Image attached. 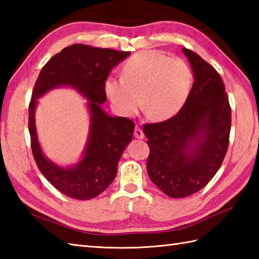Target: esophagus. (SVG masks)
<instances>
[{
	"instance_id": "obj_1",
	"label": "esophagus",
	"mask_w": 259,
	"mask_h": 259,
	"mask_svg": "<svg viewBox=\"0 0 259 259\" xmlns=\"http://www.w3.org/2000/svg\"><path fill=\"white\" fill-rule=\"evenodd\" d=\"M135 137L136 138H138V139H144L145 138V134H144V131H142L139 126H136L135 128Z\"/></svg>"
}]
</instances>
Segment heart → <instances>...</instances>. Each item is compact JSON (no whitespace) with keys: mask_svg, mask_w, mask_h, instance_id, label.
Returning a JSON list of instances; mask_svg holds the SVG:
<instances>
[{"mask_svg":"<svg viewBox=\"0 0 259 259\" xmlns=\"http://www.w3.org/2000/svg\"><path fill=\"white\" fill-rule=\"evenodd\" d=\"M191 83V71L184 60L148 50L126 60L122 78L110 76L104 90L113 108L124 117L136 114L144 100L145 111L163 121L175 117L184 107Z\"/></svg>","mask_w":259,"mask_h":259,"instance_id":"1","label":"heart"}]
</instances>
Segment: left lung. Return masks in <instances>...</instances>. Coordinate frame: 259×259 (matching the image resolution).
<instances>
[{"instance_id": "obj_1", "label": "left lung", "mask_w": 259, "mask_h": 259, "mask_svg": "<svg viewBox=\"0 0 259 259\" xmlns=\"http://www.w3.org/2000/svg\"><path fill=\"white\" fill-rule=\"evenodd\" d=\"M183 52L195 79L188 99L175 117L144 125L150 148L148 175L171 198L195 194L212 179L226 156L232 126L221 74L196 52Z\"/></svg>"}]
</instances>
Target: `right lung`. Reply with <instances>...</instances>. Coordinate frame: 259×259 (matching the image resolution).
<instances>
[{
    "label": "right lung",
    "mask_w": 259,
    "mask_h": 259,
    "mask_svg": "<svg viewBox=\"0 0 259 259\" xmlns=\"http://www.w3.org/2000/svg\"><path fill=\"white\" fill-rule=\"evenodd\" d=\"M130 52L72 45L52 57L38 74L29 104L31 149L37 168L61 194L78 200H89L106 190L117 176L118 162L133 140L135 122L124 117H110L101 108L107 100L104 83L120 61ZM69 85L91 102L90 139L85 157L75 166L61 168L48 161L38 145L34 110L36 99L53 87Z\"/></svg>",
    "instance_id": "1"
}]
</instances>
